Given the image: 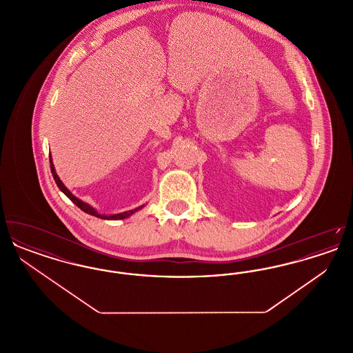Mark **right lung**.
I'll list each match as a JSON object with an SVG mask.
<instances>
[{"label":"right lung","instance_id":"add662e5","mask_svg":"<svg viewBox=\"0 0 353 353\" xmlns=\"http://www.w3.org/2000/svg\"><path fill=\"white\" fill-rule=\"evenodd\" d=\"M50 169L51 173H52V177H54V180H55V183L58 185V188L68 196V199L71 200V201L74 202L79 209H82L84 213H88V214H91V216H94V217H98V219H127L128 216H131V214H134V212H137L139 209H141L143 206H139V208H136L134 210H130V212H124V213H119V214H112V216H101L99 214L92 206H90L88 203H85V202L81 201L79 199H77L74 194H71V192L68 190V188L63 185V183L59 180V177H58V174L55 173V169H54V164H52V161H51V156H50Z\"/></svg>","mask_w":353,"mask_h":353}]
</instances>
